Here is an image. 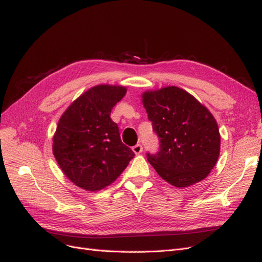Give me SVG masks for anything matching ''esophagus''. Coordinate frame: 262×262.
Instances as JSON below:
<instances>
[{
  "label": "esophagus",
  "instance_id": "esophagus-1",
  "mask_svg": "<svg viewBox=\"0 0 262 262\" xmlns=\"http://www.w3.org/2000/svg\"><path fill=\"white\" fill-rule=\"evenodd\" d=\"M132 150L136 154H140L142 150H143V146H142L141 144H137V145H134L133 147H132Z\"/></svg>",
  "mask_w": 262,
  "mask_h": 262
}]
</instances>
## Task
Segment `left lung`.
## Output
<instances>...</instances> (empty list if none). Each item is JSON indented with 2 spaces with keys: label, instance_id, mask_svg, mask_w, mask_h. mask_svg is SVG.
<instances>
[{
  "label": "left lung",
  "instance_id": "obj_1",
  "mask_svg": "<svg viewBox=\"0 0 262 262\" xmlns=\"http://www.w3.org/2000/svg\"><path fill=\"white\" fill-rule=\"evenodd\" d=\"M160 149L147 161L164 180L177 188L196 184L210 173L220 155L215 119L192 95L176 86L142 94Z\"/></svg>",
  "mask_w": 262,
  "mask_h": 262
}]
</instances>
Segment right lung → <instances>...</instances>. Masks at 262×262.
Wrapping results in <instances>:
<instances>
[{
    "mask_svg": "<svg viewBox=\"0 0 262 262\" xmlns=\"http://www.w3.org/2000/svg\"><path fill=\"white\" fill-rule=\"evenodd\" d=\"M125 93L123 86H94L75 99L59 120L53 155L63 173L87 191L109 186L134 157L110 118Z\"/></svg>",
    "mask_w": 262,
    "mask_h": 262,
    "instance_id": "right-lung-1",
    "label": "right lung"
}]
</instances>
